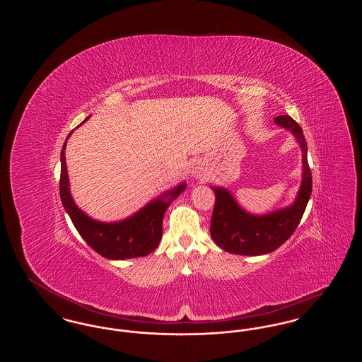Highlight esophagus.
<instances>
[{"label": "esophagus", "mask_w": 362, "mask_h": 362, "mask_svg": "<svg viewBox=\"0 0 362 362\" xmlns=\"http://www.w3.org/2000/svg\"><path fill=\"white\" fill-rule=\"evenodd\" d=\"M192 176H195V177H204L205 176V173H204V170H202V167L199 165V164H195L194 167H192Z\"/></svg>", "instance_id": "obj_1"}]
</instances>
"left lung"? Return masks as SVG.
<instances>
[{"instance_id": "8db88e82", "label": "left lung", "mask_w": 362, "mask_h": 362, "mask_svg": "<svg viewBox=\"0 0 362 362\" xmlns=\"http://www.w3.org/2000/svg\"><path fill=\"white\" fill-rule=\"evenodd\" d=\"M274 122L292 132L303 152V180L297 198L291 206L255 216L243 210L228 189L211 187L216 195V204L210 223V235L214 243L226 252L257 257L276 251L292 236L310 201L312 173L303 129L289 115L276 117Z\"/></svg>"}]
</instances>
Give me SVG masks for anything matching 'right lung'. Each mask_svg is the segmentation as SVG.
Instances as JSON below:
<instances>
[{"instance_id":"1","label":"right lung","mask_w":362,"mask_h":362,"mask_svg":"<svg viewBox=\"0 0 362 362\" xmlns=\"http://www.w3.org/2000/svg\"><path fill=\"white\" fill-rule=\"evenodd\" d=\"M88 119L89 117L86 121ZM71 133L73 132H70L68 138ZM66 141L61 151L59 195L71 223L86 244L104 258L117 260L146 257L155 251L163 236V218L165 210L173 199L185 191L186 183L164 192L126 220L118 223H100L92 220L74 204L70 194L69 177L65 161Z\"/></svg>"}]
</instances>
